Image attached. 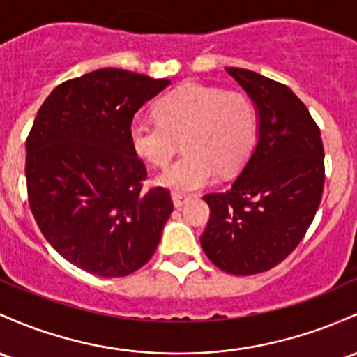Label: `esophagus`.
Masks as SVG:
<instances>
[{
  "instance_id": "esophagus-1",
  "label": "esophagus",
  "mask_w": 357,
  "mask_h": 357,
  "mask_svg": "<svg viewBox=\"0 0 357 357\" xmlns=\"http://www.w3.org/2000/svg\"><path fill=\"white\" fill-rule=\"evenodd\" d=\"M190 202V197H186V195H181V193H172V203H174L176 208H179V206H183L185 203Z\"/></svg>"
}]
</instances>
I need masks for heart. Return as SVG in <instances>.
<instances>
[{
  "label": "heart",
  "mask_w": 357,
  "mask_h": 357,
  "mask_svg": "<svg viewBox=\"0 0 357 357\" xmlns=\"http://www.w3.org/2000/svg\"><path fill=\"white\" fill-rule=\"evenodd\" d=\"M159 119H135L130 144L151 166L169 164L179 146L186 152L158 176L160 186L191 193L213 181L217 169H237L252 151L257 109L244 93L190 83L167 93L158 105Z\"/></svg>",
  "instance_id": "1"
}]
</instances>
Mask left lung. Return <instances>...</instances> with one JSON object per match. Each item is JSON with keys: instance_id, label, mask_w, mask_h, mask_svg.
<instances>
[{"instance_id": "1", "label": "left lung", "mask_w": 357, "mask_h": 357, "mask_svg": "<svg viewBox=\"0 0 357 357\" xmlns=\"http://www.w3.org/2000/svg\"><path fill=\"white\" fill-rule=\"evenodd\" d=\"M259 115L257 144L232 186L205 195L210 220L199 237L222 271L248 276L284 261L307 234L324 193L320 128L288 86L225 68Z\"/></svg>"}]
</instances>
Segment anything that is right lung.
<instances>
[{"label":"right lung","mask_w":357,"mask_h":357,"mask_svg":"<svg viewBox=\"0 0 357 357\" xmlns=\"http://www.w3.org/2000/svg\"><path fill=\"white\" fill-rule=\"evenodd\" d=\"M169 79L98 69L59 84L26 139L25 176L35 222L70 264L120 278L151 259L172 206L166 188L142 191L130 144L135 113Z\"/></svg>","instance_id":"obj_1"}]
</instances>
